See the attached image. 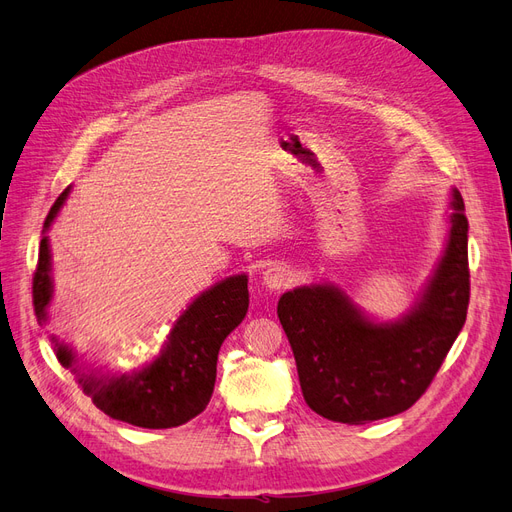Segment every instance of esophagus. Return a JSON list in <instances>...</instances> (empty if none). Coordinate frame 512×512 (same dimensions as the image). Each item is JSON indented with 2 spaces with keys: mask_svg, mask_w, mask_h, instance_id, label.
<instances>
[{
  "mask_svg": "<svg viewBox=\"0 0 512 512\" xmlns=\"http://www.w3.org/2000/svg\"><path fill=\"white\" fill-rule=\"evenodd\" d=\"M292 282V271L286 265H271L262 271V284L269 290H282Z\"/></svg>",
  "mask_w": 512,
  "mask_h": 512,
  "instance_id": "34e87169",
  "label": "esophagus"
}]
</instances>
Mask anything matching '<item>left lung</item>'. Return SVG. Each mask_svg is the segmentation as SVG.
<instances>
[{
  "label": "left lung",
  "instance_id": "obj_1",
  "mask_svg": "<svg viewBox=\"0 0 512 512\" xmlns=\"http://www.w3.org/2000/svg\"><path fill=\"white\" fill-rule=\"evenodd\" d=\"M451 235L421 301L399 322L367 320L329 284L284 292L277 303L305 404L335 423L365 425L414 406L463 329L470 303L468 218L457 190Z\"/></svg>",
  "mask_w": 512,
  "mask_h": 512
}]
</instances>
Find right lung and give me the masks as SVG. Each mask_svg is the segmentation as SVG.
I'll return each mask as SVG.
<instances>
[{
  "mask_svg": "<svg viewBox=\"0 0 512 512\" xmlns=\"http://www.w3.org/2000/svg\"><path fill=\"white\" fill-rule=\"evenodd\" d=\"M68 192H61L44 220L51 226ZM34 312L40 322L46 320V305L53 297L49 239L42 237L38 267L34 273ZM250 305L247 275H232L205 290L177 318L168 333L162 352L143 369L132 374L106 376L96 371H76L83 391L96 408L117 421L145 429H168L188 423L209 404L215 386L218 352L228 333L239 327ZM57 346V359L72 367L74 354L68 346Z\"/></svg>",
  "mask_w": 512,
  "mask_h": 512,
  "instance_id": "obj_1",
  "label": "right lung"
}]
</instances>
